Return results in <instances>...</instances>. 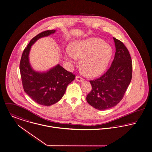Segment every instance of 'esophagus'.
<instances>
[{
	"label": "esophagus",
	"mask_w": 152,
	"mask_h": 152,
	"mask_svg": "<svg viewBox=\"0 0 152 152\" xmlns=\"http://www.w3.org/2000/svg\"><path fill=\"white\" fill-rule=\"evenodd\" d=\"M76 80L78 81H79V82H82V81H84V79H83V78H82L81 76H80V75H77V76H76Z\"/></svg>",
	"instance_id": "34e87169"
}]
</instances>
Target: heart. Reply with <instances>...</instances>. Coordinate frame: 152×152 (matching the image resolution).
Instances as JSON below:
<instances>
[{"instance_id": "obj_1", "label": "heart", "mask_w": 152, "mask_h": 152, "mask_svg": "<svg viewBox=\"0 0 152 152\" xmlns=\"http://www.w3.org/2000/svg\"><path fill=\"white\" fill-rule=\"evenodd\" d=\"M113 55V49L101 39L90 38L77 41L66 50L65 57L74 63L76 58L81 59V68L88 77H96L102 73L108 66Z\"/></svg>"}]
</instances>
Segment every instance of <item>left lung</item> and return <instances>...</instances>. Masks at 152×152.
Listing matches in <instances>:
<instances>
[{
	"label": "left lung",
	"instance_id": "1",
	"mask_svg": "<svg viewBox=\"0 0 152 152\" xmlns=\"http://www.w3.org/2000/svg\"><path fill=\"white\" fill-rule=\"evenodd\" d=\"M115 53L110 67L100 78L90 80L91 91L86 99L94 108L104 110L115 106L123 99L132 78V62L126 47L113 38Z\"/></svg>",
	"mask_w": 152,
	"mask_h": 152
}]
</instances>
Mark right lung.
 <instances>
[{
    "mask_svg": "<svg viewBox=\"0 0 152 152\" xmlns=\"http://www.w3.org/2000/svg\"><path fill=\"white\" fill-rule=\"evenodd\" d=\"M55 30L44 31L34 37L25 48L20 61L19 69L25 92L39 104L50 106L59 101L67 86L75 78V74L58 64L46 72L35 71L29 64L31 46L39 38L53 34Z\"/></svg>",
    "mask_w": 152,
    "mask_h": 152,
    "instance_id": "obj_1",
    "label": "right lung"
}]
</instances>
